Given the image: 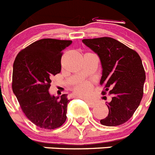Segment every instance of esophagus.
Instances as JSON below:
<instances>
[{
  "mask_svg": "<svg viewBox=\"0 0 155 155\" xmlns=\"http://www.w3.org/2000/svg\"><path fill=\"white\" fill-rule=\"evenodd\" d=\"M88 105L90 106L91 107H95L96 106L98 105L97 102H96V101H88Z\"/></svg>",
  "mask_w": 155,
  "mask_h": 155,
  "instance_id": "esophagus-1",
  "label": "esophagus"
}]
</instances>
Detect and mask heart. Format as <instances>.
Returning a JSON list of instances; mask_svg holds the SVG:
<instances>
[{"label": "heart", "mask_w": 155, "mask_h": 155, "mask_svg": "<svg viewBox=\"0 0 155 155\" xmlns=\"http://www.w3.org/2000/svg\"><path fill=\"white\" fill-rule=\"evenodd\" d=\"M91 90H92V84L91 83L84 81L80 84H78L75 87V92L80 96L85 97L88 96L90 94Z\"/></svg>", "instance_id": "obj_1"}]
</instances>
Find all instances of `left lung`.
Segmentation results:
<instances>
[{"label": "left lung", "instance_id": "left-lung-1", "mask_svg": "<svg viewBox=\"0 0 155 155\" xmlns=\"http://www.w3.org/2000/svg\"><path fill=\"white\" fill-rule=\"evenodd\" d=\"M82 42L100 57L102 93L108 91L113 95L107 103L109 114L100 123L106 126L122 125L133 115L143 98L146 75L142 60L137 51L114 38L83 39Z\"/></svg>", "mask_w": 155, "mask_h": 155}]
</instances>
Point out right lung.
I'll return each mask as SVG.
<instances>
[{
    "instance_id": "1",
    "label": "right lung",
    "mask_w": 155,
    "mask_h": 155,
    "mask_svg": "<svg viewBox=\"0 0 155 155\" xmlns=\"http://www.w3.org/2000/svg\"><path fill=\"white\" fill-rule=\"evenodd\" d=\"M72 41L45 38L18 52L13 63L12 91L26 117L37 126L54 129L67 119V94L48 92L51 78L61 71L63 51Z\"/></svg>"
}]
</instances>
